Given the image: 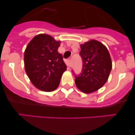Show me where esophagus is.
<instances>
[{
    "label": "esophagus",
    "mask_w": 135,
    "mask_h": 135,
    "mask_svg": "<svg viewBox=\"0 0 135 135\" xmlns=\"http://www.w3.org/2000/svg\"><path fill=\"white\" fill-rule=\"evenodd\" d=\"M65 64H66L67 66L68 67V68H70V60H67L66 61H65Z\"/></svg>",
    "instance_id": "34e87169"
}]
</instances>
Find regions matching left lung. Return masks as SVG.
<instances>
[{"instance_id": "obj_1", "label": "left lung", "mask_w": 135, "mask_h": 135, "mask_svg": "<svg viewBox=\"0 0 135 135\" xmlns=\"http://www.w3.org/2000/svg\"><path fill=\"white\" fill-rule=\"evenodd\" d=\"M80 47L79 55L83 61V68L79 75L74 74L75 85L83 93H91L106 83L112 68V62L107 47L98 41L92 40Z\"/></svg>"}]
</instances>
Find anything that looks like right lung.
Returning a JSON list of instances; mask_svg holds the SVG:
<instances>
[{
  "mask_svg": "<svg viewBox=\"0 0 135 135\" xmlns=\"http://www.w3.org/2000/svg\"><path fill=\"white\" fill-rule=\"evenodd\" d=\"M57 42L47 34L36 36L24 52V67L27 75L36 88L52 91L58 87L67 66L57 48Z\"/></svg>",
  "mask_w": 135,
  "mask_h": 135,
  "instance_id": "right-lung-1",
  "label": "right lung"
}]
</instances>
